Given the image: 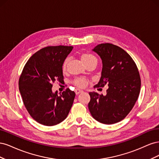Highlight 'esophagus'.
<instances>
[{"label":"esophagus","instance_id":"1","mask_svg":"<svg viewBox=\"0 0 159 159\" xmlns=\"http://www.w3.org/2000/svg\"><path fill=\"white\" fill-rule=\"evenodd\" d=\"M75 93L76 95H79V94H80V93H83V91H82V90H80V89H77L75 90Z\"/></svg>","mask_w":159,"mask_h":159}]
</instances>
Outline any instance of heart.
Instances as JSON below:
<instances>
[{"label": "heart", "instance_id": "heart-1", "mask_svg": "<svg viewBox=\"0 0 159 159\" xmlns=\"http://www.w3.org/2000/svg\"><path fill=\"white\" fill-rule=\"evenodd\" d=\"M81 60L83 61V63L87 66L91 64H97L98 63V60L96 57L91 54H88V53H84L81 55ZM69 61V58L66 59L64 61L63 66H62V70L63 71H66L67 68V65ZM88 81L83 78H78L76 79L74 81V84L78 88H84L86 85H88Z\"/></svg>", "mask_w": 159, "mask_h": 159}]
</instances>
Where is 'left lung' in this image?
Wrapping results in <instances>:
<instances>
[{
  "mask_svg": "<svg viewBox=\"0 0 159 159\" xmlns=\"http://www.w3.org/2000/svg\"><path fill=\"white\" fill-rule=\"evenodd\" d=\"M92 51L102 60V76L95 88L108 85L107 94L89 92L88 108L92 117L103 124L121 121L131 111L139 98L141 78L137 67L127 53L109 43L96 46Z\"/></svg>",
  "mask_w": 159,
  "mask_h": 159,
  "instance_id": "left-lung-1",
  "label": "left lung"
}]
</instances>
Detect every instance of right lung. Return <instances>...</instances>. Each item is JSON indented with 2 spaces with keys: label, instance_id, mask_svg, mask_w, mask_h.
I'll return each instance as SVG.
<instances>
[{
  "label": "right lung",
  "instance_id": "add662e5",
  "mask_svg": "<svg viewBox=\"0 0 159 159\" xmlns=\"http://www.w3.org/2000/svg\"><path fill=\"white\" fill-rule=\"evenodd\" d=\"M73 46H48L32 55L19 79V91L30 116L46 126L67 117L75 96L69 88L61 94L52 91V84L63 81L62 66Z\"/></svg>",
  "mask_w": 159,
  "mask_h": 159
}]
</instances>
